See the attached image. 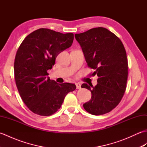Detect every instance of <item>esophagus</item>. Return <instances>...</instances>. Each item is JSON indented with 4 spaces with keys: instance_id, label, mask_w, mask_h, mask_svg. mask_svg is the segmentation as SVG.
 <instances>
[{
    "instance_id": "obj_1",
    "label": "esophagus",
    "mask_w": 147,
    "mask_h": 147,
    "mask_svg": "<svg viewBox=\"0 0 147 147\" xmlns=\"http://www.w3.org/2000/svg\"><path fill=\"white\" fill-rule=\"evenodd\" d=\"M76 88L77 89H80L81 88V85L79 83H76Z\"/></svg>"
}]
</instances>
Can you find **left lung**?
Masks as SVG:
<instances>
[{
  "label": "left lung",
  "mask_w": 147,
  "mask_h": 147,
  "mask_svg": "<svg viewBox=\"0 0 147 147\" xmlns=\"http://www.w3.org/2000/svg\"><path fill=\"white\" fill-rule=\"evenodd\" d=\"M75 38L87 65L98 77L92 88L86 83L82 85L92 92L91 100L83 107L95 115L108 113L119 104L126 89L128 62L125 48L115 34L102 27L75 34Z\"/></svg>",
  "instance_id": "1"
}]
</instances>
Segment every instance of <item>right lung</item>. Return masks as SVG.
<instances>
[{"label":"right lung","instance_id":"right-lung-1","mask_svg":"<svg viewBox=\"0 0 147 147\" xmlns=\"http://www.w3.org/2000/svg\"><path fill=\"white\" fill-rule=\"evenodd\" d=\"M73 33L40 28L29 34L19 47L14 59L16 85L27 107L49 116L61 108L65 96L76 90L73 83L58 84L48 77L59 53L70 47Z\"/></svg>","mask_w":147,"mask_h":147}]
</instances>
